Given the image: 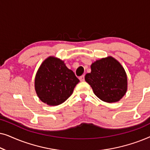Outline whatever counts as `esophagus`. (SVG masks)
<instances>
[{
    "label": "esophagus",
    "mask_w": 150,
    "mask_h": 150,
    "mask_svg": "<svg viewBox=\"0 0 150 150\" xmlns=\"http://www.w3.org/2000/svg\"><path fill=\"white\" fill-rule=\"evenodd\" d=\"M79 79H80V81H81V82H83V81H85V76H84V75L81 76L79 78Z\"/></svg>",
    "instance_id": "obj_1"
}]
</instances>
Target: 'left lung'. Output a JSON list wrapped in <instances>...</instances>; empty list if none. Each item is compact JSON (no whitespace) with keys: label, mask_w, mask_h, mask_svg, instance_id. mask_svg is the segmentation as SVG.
Returning <instances> with one entry per match:
<instances>
[{"label":"left lung","mask_w":150,"mask_h":150,"mask_svg":"<svg viewBox=\"0 0 150 150\" xmlns=\"http://www.w3.org/2000/svg\"><path fill=\"white\" fill-rule=\"evenodd\" d=\"M91 69L85 79L98 98L108 103L122 99L127 91V76L116 59L111 57L101 59L92 63Z\"/></svg>","instance_id":"obj_1"}]
</instances>
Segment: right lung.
Segmentation results:
<instances>
[{
	"instance_id": "right-lung-1",
	"label": "right lung",
	"mask_w": 150,
	"mask_h": 150,
	"mask_svg": "<svg viewBox=\"0 0 150 150\" xmlns=\"http://www.w3.org/2000/svg\"><path fill=\"white\" fill-rule=\"evenodd\" d=\"M80 82L74 73L60 59L50 57L39 68L35 79V88L38 97L50 106L64 102L72 93Z\"/></svg>"
}]
</instances>
